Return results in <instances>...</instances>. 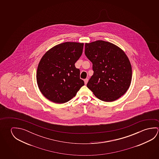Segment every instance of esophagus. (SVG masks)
Instances as JSON below:
<instances>
[{
  "mask_svg": "<svg viewBox=\"0 0 159 159\" xmlns=\"http://www.w3.org/2000/svg\"><path fill=\"white\" fill-rule=\"evenodd\" d=\"M88 79H85L84 80V83H85V84L86 85V84L88 83Z\"/></svg>",
  "mask_w": 159,
  "mask_h": 159,
  "instance_id": "esophagus-1",
  "label": "esophagus"
}]
</instances>
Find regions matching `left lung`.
Wrapping results in <instances>:
<instances>
[{
	"mask_svg": "<svg viewBox=\"0 0 159 159\" xmlns=\"http://www.w3.org/2000/svg\"><path fill=\"white\" fill-rule=\"evenodd\" d=\"M85 54L93 63L94 74L87 87L102 101L111 102L127 91L132 79V68L124 52L103 40L86 43Z\"/></svg>",
	"mask_w": 159,
	"mask_h": 159,
	"instance_id": "1",
	"label": "left lung"
}]
</instances>
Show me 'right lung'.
Wrapping results in <instances>:
<instances>
[{
    "mask_svg": "<svg viewBox=\"0 0 159 159\" xmlns=\"http://www.w3.org/2000/svg\"><path fill=\"white\" fill-rule=\"evenodd\" d=\"M83 47L84 43L65 42L52 47L42 57L37 69V84L50 101L66 102L84 85L80 78V70L75 66Z\"/></svg>",
    "mask_w": 159,
    "mask_h": 159,
    "instance_id": "right-lung-1",
    "label": "right lung"
}]
</instances>
